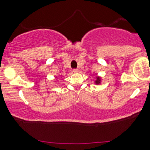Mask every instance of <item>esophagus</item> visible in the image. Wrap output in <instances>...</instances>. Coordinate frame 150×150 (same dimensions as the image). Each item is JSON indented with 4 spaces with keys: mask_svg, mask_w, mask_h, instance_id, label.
Masks as SVG:
<instances>
[{
    "mask_svg": "<svg viewBox=\"0 0 150 150\" xmlns=\"http://www.w3.org/2000/svg\"><path fill=\"white\" fill-rule=\"evenodd\" d=\"M72 72H74V73H77V72H78V69H72Z\"/></svg>",
    "mask_w": 150,
    "mask_h": 150,
    "instance_id": "obj_1",
    "label": "esophagus"
}]
</instances>
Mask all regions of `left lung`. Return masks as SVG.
<instances>
[{
  "label": "left lung",
  "instance_id": "1",
  "mask_svg": "<svg viewBox=\"0 0 150 150\" xmlns=\"http://www.w3.org/2000/svg\"><path fill=\"white\" fill-rule=\"evenodd\" d=\"M101 83V78L100 77H96V80L95 81V83L96 84H100Z\"/></svg>",
  "mask_w": 150,
  "mask_h": 150
}]
</instances>
